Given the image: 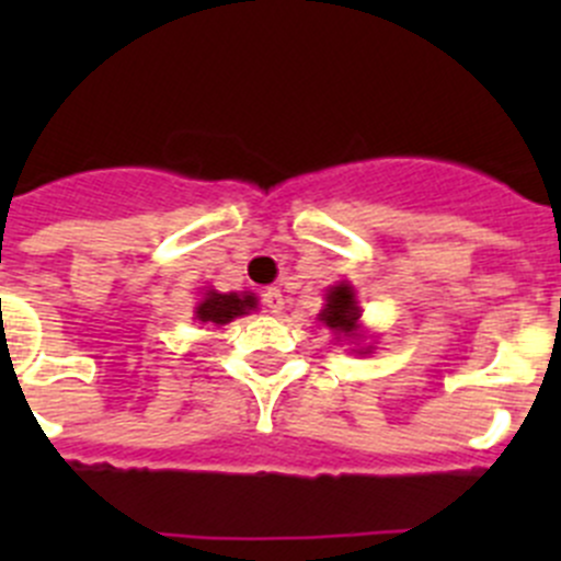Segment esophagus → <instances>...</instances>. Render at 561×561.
Instances as JSON below:
<instances>
[{"label":"esophagus","mask_w":561,"mask_h":561,"mask_svg":"<svg viewBox=\"0 0 561 561\" xmlns=\"http://www.w3.org/2000/svg\"><path fill=\"white\" fill-rule=\"evenodd\" d=\"M263 304L268 312L282 314V309H285V298H282L279 287H268V290H263Z\"/></svg>","instance_id":"34e87169"}]
</instances>
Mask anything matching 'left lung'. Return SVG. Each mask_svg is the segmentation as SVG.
Segmentation results:
<instances>
[{
    "instance_id": "8db88e82",
    "label": "left lung",
    "mask_w": 561,
    "mask_h": 561,
    "mask_svg": "<svg viewBox=\"0 0 561 561\" xmlns=\"http://www.w3.org/2000/svg\"><path fill=\"white\" fill-rule=\"evenodd\" d=\"M317 320L325 322L336 339H360V307H358V298H355V287L342 282V285L331 287L325 293V309L317 314ZM355 353H371V347H360Z\"/></svg>"
}]
</instances>
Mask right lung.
Instances as JSON below:
<instances>
[{
  "label": "right lung",
  "instance_id": "right-lung-1",
  "mask_svg": "<svg viewBox=\"0 0 561 561\" xmlns=\"http://www.w3.org/2000/svg\"><path fill=\"white\" fill-rule=\"evenodd\" d=\"M252 309H257L254 293L206 290L203 301L195 307V320L201 325H225V322L236 320V317L249 314Z\"/></svg>",
  "mask_w": 561,
  "mask_h": 561
}]
</instances>
